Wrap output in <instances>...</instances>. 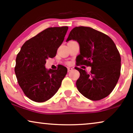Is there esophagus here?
Returning <instances> with one entry per match:
<instances>
[{
	"instance_id": "obj_1",
	"label": "esophagus",
	"mask_w": 133,
	"mask_h": 133,
	"mask_svg": "<svg viewBox=\"0 0 133 133\" xmlns=\"http://www.w3.org/2000/svg\"><path fill=\"white\" fill-rule=\"evenodd\" d=\"M67 69H68V72H70V71H71L72 70V68H70V67H68V68H67Z\"/></svg>"
}]
</instances>
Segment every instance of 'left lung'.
<instances>
[{
	"label": "left lung",
	"instance_id": "obj_1",
	"mask_svg": "<svg viewBox=\"0 0 133 133\" xmlns=\"http://www.w3.org/2000/svg\"><path fill=\"white\" fill-rule=\"evenodd\" d=\"M70 40L79 44L77 65L91 67L90 73L76 67L80 72L77 90L91 101L106 97L115 88L121 74V58L115 43L106 34L86 26L72 29L66 41Z\"/></svg>",
	"mask_w": 133,
	"mask_h": 133
}]
</instances>
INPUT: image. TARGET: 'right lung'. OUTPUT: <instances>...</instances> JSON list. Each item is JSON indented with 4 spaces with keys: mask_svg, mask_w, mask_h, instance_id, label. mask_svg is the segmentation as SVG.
Masks as SVG:
<instances>
[{
    "mask_svg": "<svg viewBox=\"0 0 133 133\" xmlns=\"http://www.w3.org/2000/svg\"><path fill=\"white\" fill-rule=\"evenodd\" d=\"M68 26L51 27L25 42L16 59L14 68L19 86L29 99L36 102L48 101L55 94L67 73L61 65L47 70L46 60L56 56Z\"/></svg>",
    "mask_w": 133,
    "mask_h": 133,
    "instance_id": "add662e5",
    "label": "right lung"
}]
</instances>
